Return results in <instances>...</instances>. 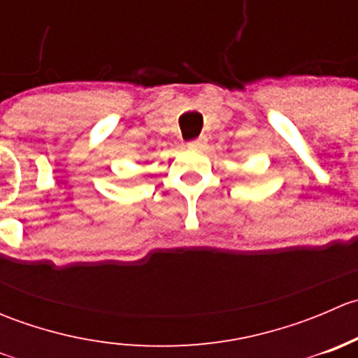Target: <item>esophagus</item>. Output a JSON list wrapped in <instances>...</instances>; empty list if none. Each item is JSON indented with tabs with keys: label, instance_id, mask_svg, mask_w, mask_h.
Here are the masks:
<instances>
[{
	"label": "esophagus",
	"instance_id": "1",
	"mask_svg": "<svg viewBox=\"0 0 358 358\" xmlns=\"http://www.w3.org/2000/svg\"><path fill=\"white\" fill-rule=\"evenodd\" d=\"M206 142H208V138H206V136H199V138L189 142V147H192V149H202V147L206 145Z\"/></svg>",
	"mask_w": 358,
	"mask_h": 358
}]
</instances>
